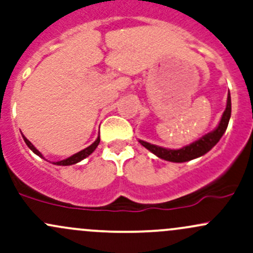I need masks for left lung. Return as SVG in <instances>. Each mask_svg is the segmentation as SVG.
<instances>
[{
	"mask_svg": "<svg viewBox=\"0 0 253 253\" xmlns=\"http://www.w3.org/2000/svg\"><path fill=\"white\" fill-rule=\"evenodd\" d=\"M230 113H232V101H230V94H228L227 99V107L222 115L221 122H219L218 126L213 130V131L209 132L205 136H203L195 142L191 143L188 146H184L180 149H169V148H163L159 146L151 145V143L146 142V141L138 140V142L151 151L152 153L156 154L159 158L168 160V162L173 163H183L188 162V160L195 159L198 157H202L205 153H208L211 148L216 145L219 141V138L223 136L224 131L227 130L228 123L230 119Z\"/></svg>",
	"mask_w": 253,
	"mask_h": 253,
	"instance_id": "1",
	"label": "left lung"
}]
</instances>
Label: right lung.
<instances>
[{"instance_id":"add662e5","label":"right lung","mask_w":253,"mask_h":253,"mask_svg":"<svg viewBox=\"0 0 253 253\" xmlns=\"http://www.w3.org/2000/svg\"><path fill=\"white\" fill-rule=\"evenodd\" d=\"M23 138H24V141H25L26 145H28V147L31 149V151L34 152L35 154H37V156L41 157V158H43V156H42V154H41V152L39 151V149L35 147V146L32 145V143L30 142V141L25 136H24V135H23ZM99 142H100V136L97 137L96 140H95V142L91 143V145L89 146V147L82 149V151L78 152V153H76V154H73V156H71V157H69V158H67V159L60 160V162H55V163H53V164H55V165H72V164H76V163L81 162V160H83L84 158H86V157H88V156H90V154L95 151V148L97 147Z\"/></svg>"}]
</instances>
